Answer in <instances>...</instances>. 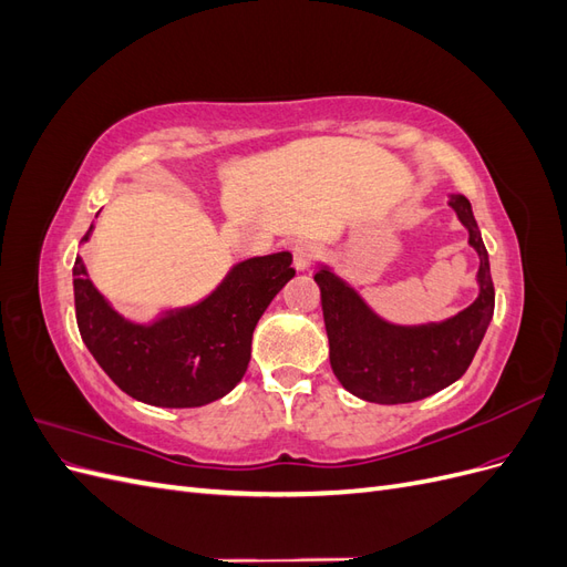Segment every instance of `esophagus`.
<instances>
[{
    "label": "esophagus",
    "instance_id": "esophagus-1",
    "mask_svg": "<svg viewBox=\"0 0 567 567\" xmlns=\"http://www.w3.org/2000/svg\"><path fill=\"white\" fill-rule=\"evenodd\" d=\"M290 252H293V267L298 271L310 269L312 262L319 257V248L312 241H298L290 246Z\"/></svg>",
    "mask_w": 567,
    "mask_h": 567
}]
</instances>
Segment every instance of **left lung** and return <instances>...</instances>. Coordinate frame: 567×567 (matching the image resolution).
Wrapping results in <instances>:
<instances>
[{
    "instance_id": "obj_1",
    "label": "left lung",
    "mask_w": 567,
    "mask_h": 567,
    "mask_svg": "<svg viewBox=\"0 0 567 567\" xmlns=\"http://www.w3.org/2000/svg\"><path fill=\"white\" fill-rule=\"evenodd\" d=\"M468 244L480 255L477 300L442 323L392 326L375 317L333 271L319 269L321 310L331 346V369L342 388L375 404H404L452 385L471 367L494 315L487 248L466 196H452Z\"/></svg>"
}]
</instances>
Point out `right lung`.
Returning <instances> with one entry per match:
<instances>
[{"instance_id":"1","label":"right lung","mask_w":567,"mask_h":567,"mask_svg":"<svg viewBox=\"0 0 567 567\" xmlns=\"http://www.w3.org/2000/svg\"><path fill=\"white\" fill-rule=\"evenodd\" d=\"M90 234L92 227L82 241ZM290 262V252L250 257L238 262L203 302L142 326L113 310L78 257L73 267L78 329L99 367L130 398L167 409L210 404L244 379L257 321L296 277Z\"/></svg>"}]
</instances>
